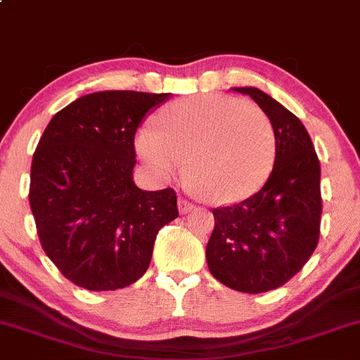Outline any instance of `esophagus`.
<instances>
[{"mask_svg": "<svg viewBox=\"0 0 360 360\" xmlns=\"http://www.w3.org/2000/svg\"><path fill=\"white\" fill-rule=\"evenodd\" d=\"M193 203L191 202H188V200H184V198H179L177 200V209H179V214H188V212L190 210H193Z\"/></svg>", "mask_w": 360, "mask_h": 360, "instance_id": "esophagus-1", "label": "esophagus"}]
</instances>
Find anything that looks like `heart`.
Wrapping results in <instances>:
<instances>
[{
  "label": "heart",
  "mask_w": 360,
  "mask_h": 360,
  "mask_svg": "<svg viewBox=\"0 0 360 360\" xmlns=\"http://www.w3.org/2000/svg\"><path fill=\"white\" fill-rule=\"evenodd\" d=\"M157 124L136 136L139 157L162 179L179 176L188 162L191 183L214 202L247 198L274 164V129L252 103L198 94L169 103Z\"/></svg>",
  "instance_id": "1"
}]
</instances>
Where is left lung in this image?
I'll return each instance as SVG.
<instances>
[{"instance_id": "1", "label": "left lung", "mask_w": 360, "mask_h": 360, "mask_svg": "<svg viewBox=\"0 0 360 360\" xmlns=\"http://www.w3.org/2000/svg\"><path fill=\"white\" fill-rule=\"evenodd\" d=\"M252 98L269 117L274 165L259 191L243 202L214 209L207 245L217 281L241 293L285 285L310 259L319 240L321 165L307 129L288 108L259 88H231Z\"/></svg>"}]
</instances>
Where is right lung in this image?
Returning <instances> with one entry per match:
<instances>
[{"mask_svg":"<svg viewBox=\"0 0 360 360\" xmlns=\"http://www.w3.org/2000/svg\"><path fill=\"white\" fill-rule=\"evenodd\" d=\"M169 93L98 91L62 108L41 136L30 167V210L41 245L74 285L126 288L150 266L158 231L177 217L170 188L132 179L134 134Z\"/></svg>","mask_w":360,"mask_h":360,"instance_id":"obj_1","label":"right lung"}]
</instances>
